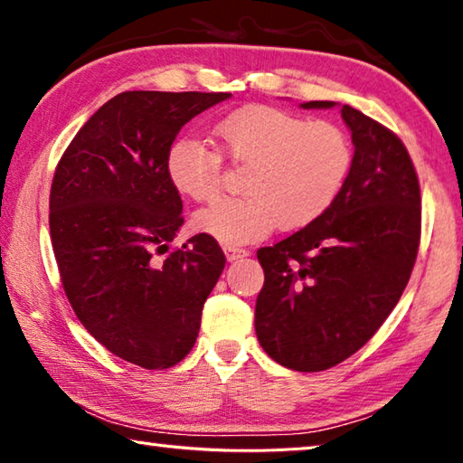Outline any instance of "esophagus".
<instances>
[{
	"label": "esophagus",
	"instance_id": "1",
	"mask_svg": "<svg viewBox=\"0 0 463 463\" xmlns=\"http://www.w3.org/2000/svg\"><path fill=\"white\" fill-rule=\"evenodd\" d=\"M224 255H226V260H229V261H237V260H242V257H247L249 250L247 249H241V247L226 245L224 247Z\"/></svg>",
	"mask_w": 463,
	"mask_h": 463
}]
</instances>
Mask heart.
I'll use <instances>...</instances> for the list:
<instances>
[{"label":"heart","instance_id":"1","mask_svg":"<svg viewBox=\"0 0 463 463\" xmlns=\"http://www.w3.org/2000/svg\"><path fill=\"white\" fill-rule=\"evenodd\" d=\"M214 146L182 137L165 155L171 185L192 202L221 192L222 156L245 165L241 192L194 216V229L222 245L268 237L279 224L302 229L323 216L341 194L354 167V143L339 124L307 120L288 109L250 104L213 124Z\"/></svg>","mask_w":463,"mask_h":463}]
</instances>
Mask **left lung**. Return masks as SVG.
<instances>
[{"label": "left lung", "mask_w": 463, "mask_h": 463, "mask_svg": "<svg viewBox=\"0 0 463 463\" xmlns=\"http://www.w3.org/2000/svg\"><path fill=\"white\" fill-rule=\"evenodd\" d=\"M307 101L302 108H333ZM354 167L333 206L257 250L255 333L273 362L323 372L372 339L401 300L420 242V185L402 140L351 106Z\"/></svg>", "instance_id": "left-lung-1"}]
</instances>
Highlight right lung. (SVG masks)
Segmentation results:
<instances>
[{
    "label": "right lung",
    "mask_w": 463,
    "mask_h": 463,
    "mask_svg": "<svg viewBox=\"0 0 463 463\" xmlns=\"http://www.w3.org/2000/svg\"><path fill=\"white\" fill-rule=\"evenodd\" d=\"M226 98L118 93L83 124L54 171L49 224L62 289L93 339L145 370H167L190 354L224 269L222 249L203 232L171 249L184 206L165 155L184 124Z\"/></svg>",
    "instance_id": "1"
}]
</instances>
